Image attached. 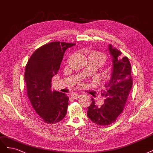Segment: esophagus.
<instances>
[{
  "label": "esophagus",
  "instance_id": "1",
  "mask_svg": "<svg viewBox=\"0 0 153 153\" xmlns=\"http://www.w3.org/2000/svg\"><path fill=\"white\" fill-rule=\"evenodd\" d=\"M80 95H79V94H73L71 96V97H72V98H73L74 99H78V98H79V97H80Z\"/></svg>",
  "mask_w": 153,
  "mask_h": 153
}]
</instances>
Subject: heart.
<instances>
[{"mask_svg": "<svg viewBox=\"0 0 153 153\" xmlns=\"http://www.w3.org/2000/svg\"><path fill=\"white\" fill-rule=\"evenodd\" d=\"M99 56L100 58H101V59L102 62L105 60L104 56L102 54H101V53H99V52H97L96 51H91V52H88V56Z\"/></svg>", "mask_w": 153, "mask_h": 153, "instance_id": "heart-1", "label": "heart"}]
</instances>
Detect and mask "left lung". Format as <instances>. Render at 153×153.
<instances>
[{
    "mask_svg": "<svg viewBox=\"0 0 153 153\" xmlns=\"http://www.w3.org/2000/svg\"><path fill=\"white\" fill-rule=\"evenodd\" d=\"M109 52L112 56L113 69L109 82L104 84L101 95L105 97L104 103L98 107L92 98V104L87 112L88 118L98 125L113 123L122 113L132 88L131 65L127 57H121L122 52L109 44Z\"/></svg>",
    "mask_w": 153,
    "mask_h": 153,
    "instance_id": "8db88e82",
    "label": "left lung"
}]
</instances>
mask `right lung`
<instances>
[{
    "label": "right lung",
    "mask_w": 153,
    "mask_h": 153,
    "mask_svg": "<svg viewBox=\"0 0 153 153\" xmlns=\"http://www.w3.org/2000/svg\"><path fill=\"white\" fill-rule=\"evenodd\" d=\"M75 44L53 42L36 49L26 65L25 81L31 106L46 123L65 117L69 97L51 90L52 78L57 75L66 50Z\"/></svg>",
    "instance_id": "1"
}]
</instances>
